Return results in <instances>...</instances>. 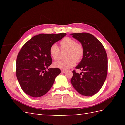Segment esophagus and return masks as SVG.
Returning a JSON list of instances; mask_svg holds the SVG:
<instances>
[{"instance_id": "34e87169", "label": "esophagus", "mask_w": 125, "mask_h": 125, "mask_svg": "<svg viewBox=\"0 0 125 125\" xmlns=\"http://www.w3.org/2000/svg\"><path fill=\"white\" fill-rule=\"evenodd\" d=\"M61 71H62V73H65L66 72V70H61Z\"/></svg>"}]
</instances>
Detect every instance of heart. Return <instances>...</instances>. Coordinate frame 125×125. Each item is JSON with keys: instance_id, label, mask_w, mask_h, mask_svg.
I'll return each instance as SVG.
<instances>
[{"instance_id": "b5f03b06", "label": "heart", "mask_w": 125, "mask_h": 125, "mask_svg": "<svg viewBox=\"0 0 125 125\" xmlns=\"http://www.w3.org/2000/svg\"><path fill=\"white\" fill-rule=\"evenodd\" d=\"M60 45L62 51H66L65 54L66 59L54 62V67L67 70L73 67L76 62L81 61L84 54V48L81 44L77 43L76 41L70 37H66L60 42ZM49 52L54 60H57L59 58L60 51L56 44L51 45Z\"/></svg>"}]
</instances>
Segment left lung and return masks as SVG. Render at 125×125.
I'll return each mask as SVG.
<instances>
[{
    "mask_svg": "<svg viewBox=\"0 0 125 125\" xmlns=\"http://www.w3.org/2000/svg\"><path fill=\"white\" fill-rule=\"evenodd\" d=\"M70 35L80 42L84 48L83 58L75 67L82 72L79 74L75 70L73 71L71 83L81 95L92 96L99 91L106 79V52L100 42L90 33H73Z\"/></svg>",
    "mask_w": 125,
    "mask_h": 125,
    "instance_id": "obj_1",
    "label": "left lung"
}]
</instances>
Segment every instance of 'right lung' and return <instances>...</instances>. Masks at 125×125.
I'll return each mask as SVG.
<instances>
[{
    "label": "right lung",
    "instance_id": "add662e5",
    "mask_svg": "<svg viewBox=\"0 0 125 125\" xmlns=\"http://www.w3.org/2000/svg\"><path fill=\"white\" fill-rule=\"evenodd\" d=\"M66 33L40 34L25 43L17 56L16 75L22 90L28 95L39 97L45 95L60 73L59 68L48 67L52 62L50 54L52 45Z\"/></svg>",
    "mask_w": 125,
    "mask_h": 125
}]
</instances>
